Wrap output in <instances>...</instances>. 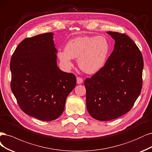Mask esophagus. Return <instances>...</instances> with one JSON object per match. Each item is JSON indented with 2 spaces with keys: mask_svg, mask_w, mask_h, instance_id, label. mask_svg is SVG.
Returning <instances> with one entry per match:
<instances>
[{
  "mask_svg": "<svg viewBox=\"0 0 152 152\" xmlns=\"http://www.w3.org/2000/svg\"><path fill=\"white\" fill-rule=\"evenodd\" d=\"M76 80H77V84H81V83H82L83 81V78L81 77H79V76H77L76 77Z\"/></svg>",
  "mask_w": 152,
  "mask_h": 152,
  "instance_id": "obj_1",
  "label": "esophagus"
}]
</instances>
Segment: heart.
<instances>
[{
  "instance_id": "obj_1",
  "label": "heart",
  "mask_w": 152,
  "mask_h": 152,
  "mask_svg": "<svg viewBox=\"0 0 152 152\" xmlns=\"http://www.w3.org/2000/svg\"><path fill=\"white\" fill-rule=\"evenodd\" d=\"M109 50V43L105 37H83L70 40L66 43L65 50L58 52L57 56L67 68L72 66V58H78L81 69L88 74H94L105 64Z\"/></svg>"
}]
</instances>
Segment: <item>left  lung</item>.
I'll return each mask as SVG.
<instances>
[{
    "label": "left lung",
    "mask_w": 152,
    "mask_h": 152,
    "mask_svg": "<svg viewBox=\"0 0 152 152\" xmlns=\"http://www.w3.org/2000/svg\"><path fill=\"white\" fill-rule=\"evenodd\" d=\"M115 43L105 66L85 80L86 108L96 120L110 121L128 112L143 85V58L134 41L124 33L107 31Z\"/></svg>",
    "instance_id": "1"
}]
</instances>
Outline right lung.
I'll return each mask as SVG.
<instances>
[{"label":"right lung","instance_id":"add662e5","mask_svg":"<svg viewBox=\"0 0 152 152\" xmlns=\"http://www.w3.org/2000/svg\"><path fill=\"white\" fill-rule=\"evenodd\" d=\"M56 53L47 33L24 39L11 58V90L20 109L38 120L58 118L76 86L75 75L58 69Z\"/></svg>","mask_w":152,"mask_h":152}]
</instances>
